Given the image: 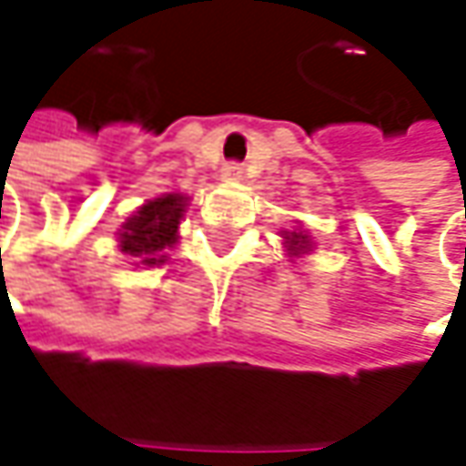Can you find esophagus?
Segmentation results:
<instances>
[{
	"instance_id": "esophagus-1",
	"label": "esophagus",
	"mask_w": 466,
	"mask_h": 466,
	"mask_svg": "<svg viewBox=\"0 0 466 466\" xmlns=\"http://www.w3.org/2000/svg\"><path fill=\"white\" fill-rule=\"evenodd\" d=\"M220 173H223L225 181H238L243 176V166L241 163H225Z\"/></svg>"
}]
</instances>
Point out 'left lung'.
Instances as JSON below:
<instances>
[{"label": "left lung", "instance_id": "8db88e82", "mask_svg": "<svg viewBox=\"0 0 466 466\" xmlns=\"http://www.w3.org/2000/svg\"><path fill=\"white\" fill-rule=\"evenodd\" d=\"M288 243H290V251H300V248H311V243H309V236H303V233H290V236H285Z\"/></svg>", "mask_w": 466, "mask_h": 466}]
</instances>
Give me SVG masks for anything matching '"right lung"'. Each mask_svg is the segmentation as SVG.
I'll return each instance as SVG.
<instances>
[{"label": "right lung", "instance_id": "1", "mask_svg": "<svg viewBox=\"0 0 466 466\" xmlns=\"http://www.w3.org/2000/svg\"><path fill=\"white\" fill-rule=\"evenodd\" d=\"M187 197L181 194H166L137 209L135 218H129L121 230V251L135 257L142 264L153 267L160 264L163 251L170 243H176V230L184 215Z\"/></svg>", "mask_w": 466, "mask_h": 466}]
</instances>
